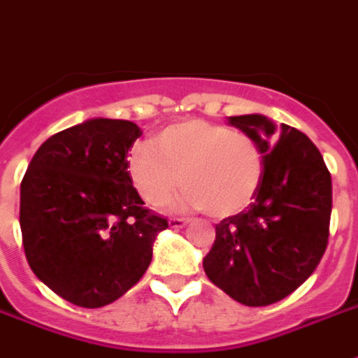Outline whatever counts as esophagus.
<instances>
[{
  "mask_svg": "<svg viewBox=\"0 0 358 358\" xmlns=\"http://www.w3.org/2000/svg\"><path fill=\"white\" fill-rule=\"evenodd\" d=\"M189 220L184 217H172L171 220H169V224H171V228H182V226H186Z\"/></svg>",
  "mask_w": 358,
  "mask_h": 358,
  "instance_id": "esophagus-1",
  "label": "esophagus"
}]
</instances>
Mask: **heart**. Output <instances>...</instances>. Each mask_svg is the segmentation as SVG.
I'll use <instances>...</instances> for the list:
<instances>
[{
    "label": "heart",
    "instance_id": "heart-1",
    "mask_svg": "<svg viewBox=\"0 0 358 358\" xmlns=\"http://www.w3.org/2000/svg\"><path fill=\"white\" fill-rule=\"evenodd\" d=\"M263 151L249 134L207 120L166 126L153 143L140 141L128 155V172L153 207L182 184V205L210 217H230L253 201L263 180Z\"/></svg>",
    "mask_w": 358,
    "mask_h": 358
}]
</instances>
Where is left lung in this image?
<instances>
[{
	"label": "left lung",
	"mask_w": 358,
	"mask_h": 358,
	"mask_svg": "<svg viewBox=\"0 0 358 358\" xmlns=\"http://www.w3.org/2000/svg\"><path fill=\"white\" fill-rule=\"evenodd\" d=\"M263 151V180L248 210L217 224L205 274L234 301L264 307L284 299L320 263L331 215V176L320 151L297 128L263 115L230 117Z\"/></svg>",
	"instance_id": "left-lung-1"
}]
</instances>
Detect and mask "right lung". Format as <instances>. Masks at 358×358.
<instances>
[{
	"label": "right lung",
	"instance_id": "add662e5",
	"mask_svg": "<svg viewBox=\"0 0 358 358\" xmlns=\"http://www.w3.org/2000/svg\"><path fill=\"white\" fill-rule=\"evenodd\" d=\"M140 136L130 120H86L43 141L20 182L28 264L73 305L97 308L122 297L169 226L132 186L128 151Z\"/></svg>",
	"mask_w": 358,
	"mask_h": 358
}]
</instances>
